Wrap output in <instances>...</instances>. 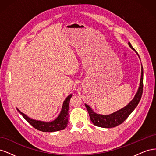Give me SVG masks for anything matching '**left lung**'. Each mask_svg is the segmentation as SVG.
Returning <instances> with one entry per match:
<instances>
[{
    "mask_svg": "<svg viewBox=\"0 0 156 156\" xmlns=\"http://www.w3.org/2000/svg\"><path fill=\"white\" fill-rule=\"evenodd\" d=\"M130 48L133 49V48L131 46V44L128 43ZM135 52L139 55L137 52L135 51ZM142 69H141V77H140V85L138 89V91L136 92V95L135 96L134 98L132 100V101L129 103L128 105L124 107L122 109L114 113H112L109 115H98L94 112L92 108L90 107L88 105L85 104V107L88 112V114L90 116V119L92 123L98 127H105V128H110V127H114L117 126L121 124L127 119L131 113L133 111L135 107L137 106L138 103H139L141 96L143 94V68L142 66Z\"/></svg>",
    "mask_w": 156,
    "mask_h": 156,
    "instance_id": "1",
    "label": "left lung"
}]
</instances>
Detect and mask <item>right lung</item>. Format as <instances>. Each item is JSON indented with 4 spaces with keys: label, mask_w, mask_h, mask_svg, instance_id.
Instances as JSON below:
<instances>
[{
    "label": "right lung",
    "mask_w": 156,
    "mask_h": 156,
    "mask_svg": "<svg viewBox=\"0 0 156 156\" xmlns=\"http://www.w3.org/2000/svg\"><path fill=\"white\" fill-rule=\"evenodd\" d=\"M72 96V94L68 96L63 103L62 110L60 115L55 120L51 122H45L41 121H37L30 119L27 115L22 113L17 108V111L20 112V114L23 118L29 122V123L34 127L35 129L43 131V132H53L60 130H62L67 127L68 124V110L69 100Z\"/></svg>",
    "instance_id": "obj_1"
}]
</instances>
